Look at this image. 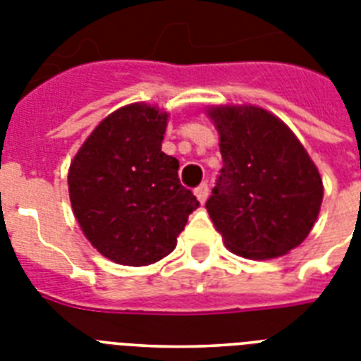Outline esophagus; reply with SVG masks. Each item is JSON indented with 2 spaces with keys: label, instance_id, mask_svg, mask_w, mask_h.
<instances>
[{
  "label": "esophagus",
  "instance_id": "34e87169",
  "mask_svg": "<svg viewBox=\"0 0 361 361\" xmlns=\"http://www.w3.org/2000/svg\"><path fill=\"white\" fill-rule=\"evenodd\" d=\"M208 195H209L208 183H202V185H198L197 189H195V197L198 198V202L200 204H204L206 200H208Z\"/></svg>",
  "mask_w": 361,
  "mask_h": 361
}]
</instances>
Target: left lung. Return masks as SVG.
I'll use <instances>...</instances> for the list:
<instances>
[{"instance_id": "1", "label": "left lung", "mask_w": 361, "mask_h": 361, "mask_svg": "<svg viewBox=\"0 0 361 361\" xmlns=\"http://www.w3.org/2000/svg\"><path fill=\"white\" fill-rule=\"evenodd\" d=\"M223 169L206 202L232 252L264 260L283 257L313 228L322 178L294 133L252 104L212 106Z\"/></svg>"}]
</instances>
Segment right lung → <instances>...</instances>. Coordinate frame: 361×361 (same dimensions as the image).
I'll use <instances>...</instances> for the list:
<instances>
[{
	"label": "right lung",
	"instance_id": "add662e5",
	"mask_svg": "<svg viewBox=\"0 0 361 361\" xmlns=\"http://www.w3.org/2000/svg\"><path fill=\"white\" fill-rule=\"evenodd\" d=\"M169 114L146 103L106 116L69 169V197L82 232L103 257L147 266L176 249L197 197L180 163L161 152Z\"/></svg>",
	"mask_w": 361,
	"mask_h": 361
}]
</instances>
